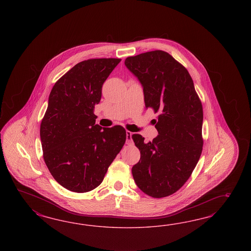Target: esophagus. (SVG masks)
Here are the masks:
<instances>
[{"label":"esophagus","instance_id":"esophagus-1","mask_svg":"<svg viewBox=\"0 0 251 251\" xmlns=\"http://www.w3.org/2000/svg\"><path fill=\"white\" fill-rule=\"evenodd\" d=\"M131 135H132V132H130L129 130L126 131V143H127V145H132L133 144Z\"/></svg>","mask_w":251,"mask_h":251}]
</instances>
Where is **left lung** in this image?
<instances>
[{
	"instance_id": "obj_1",
	"label": "left lung",
	"mask_w": 251,
	"mask_h": 251,
	"mask_svg": "<svg viewBox=\"0 0 251 251\" xmlns=\"http://www.w3.org/2000/svg\"><path fill=\"white\" fill-rule=\"evenodd\" d=\"M125 65L144 87L146 108L159 113L152 142L131 136L141 152L132 176L145 194L167 197L189 179L201 154L202 105L187 69L166 51L128 57Z\"/></svg>"
}]
</instances>
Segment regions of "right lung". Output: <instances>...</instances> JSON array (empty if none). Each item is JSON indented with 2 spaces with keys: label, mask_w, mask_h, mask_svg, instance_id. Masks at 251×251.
I'll use <instances>...</instances> for the list:
<instances>
[{
  "label": "right lung",
  "mask_w": 251,
  "mask_h": 251,
  "mask_svg": "<svg viewBox=\"0 0 251 251\" xmlns=\"http://www.w3.org/2000/svg\"><path fill=\"white\" fill-rule=\"evenodd\" d=\"M121 59H90L77 63L55 83L40 124L43 158L54 179L83 193L103 181L121 152L126 130L96 124L94 108L102 85Z\"/></svg>",
  "instance_id": "obj_1"
}]
</instances>
